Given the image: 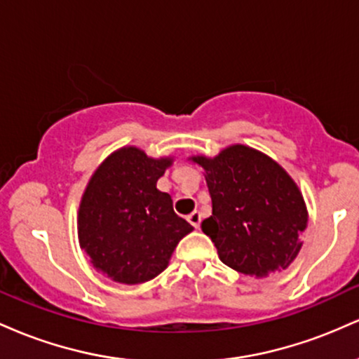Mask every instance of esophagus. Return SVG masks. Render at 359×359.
<instances>
[{"label": "esophagus", "instance_id": "34e87169", "mask_svg": "<svg viewBox=\"0 0 359 359\" xmlns=\"http://www.w3.org/2000/svg\"><path fill=\"white\" fill-rule=\"evenodd\" d=\"M187 221L191 222L194 228H199V226H201V214L197 212V211H192V212L187 216Z\"/></svg>", "mask_w": 359, "mask_h": 359}]
</instances>
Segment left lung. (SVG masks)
<instances>
[{
  "label": "left lung",
  "mask_w": 359,
  "mask_h": 359,
  "mask_svg": "<svg viewBox=\"0 0 359 359\" xmlns=\"http://www.w3.org/2000/svg\"><path fill=\"white\" fill-rule=\"evenodd\" d=\"M189 160L204 170L212 214L201 228L221 262L255 278L288 269L302 248L309 214L285 168L241 143Z\"/></svg>",
  "instance_id": "1"
}]
</instances>
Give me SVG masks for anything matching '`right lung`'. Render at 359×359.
<instances>
[{
    "instance_id": "obj_1",
    "label": "right lung",
    "mask_w": 359,
    "mask_h": 359,
    "mask_svg": "<svg viewBox=\"0 0 359 359\" xmlns=\"http://www.w3.org/2000/svg\"><path fill=\"white\" fill-rule=\"evenodd\" d=\"M174 163L138 147H123L90 175L77 212L82 251L113 282L137 285L168 266L172 253L192 226L174 212L172 197L156 189Z\"/></svg>"
}]
</instances>
